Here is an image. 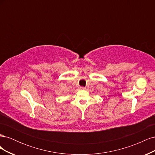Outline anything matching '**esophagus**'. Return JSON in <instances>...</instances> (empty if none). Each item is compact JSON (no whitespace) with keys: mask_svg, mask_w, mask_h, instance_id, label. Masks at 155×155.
Returning <instances> with one entry per match:
<instances>
[{"mask_svg":"<svg viewBox=\"0 0 155 155\" xmlns=\"http://www.w3.org/2000/svg\"><path fill=\"white\" fill-rule=\"evenodd\" d=\"M79 89H80V90H85V88L83 87H79Z\"/></svg>","mask_w":155,"mask_h":155,"instance_id":"34e87169","label":"esophagus"}]
</instances>
